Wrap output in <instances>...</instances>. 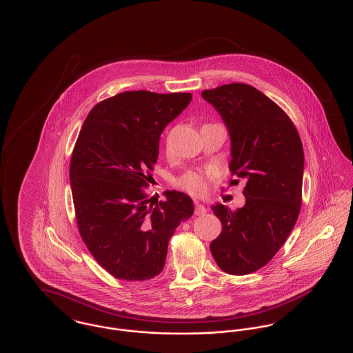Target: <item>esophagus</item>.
Returning a JSON list of instances; mask_svg holds the SVG:
<instances>
[{"mask_svg": "<svg viewBox=\"0 0 353 353\" xmlns=\"http://www.w3.org/2000/svg\"><path fill=\"white\" fill-rule=\"evenodd\" d=\"M206 212H208V209H206L202 203H200V202H196V214H197V216L205 214Z\"/></svg>", "mask_w": 353, "mask_h": 353, "instance_id": "34e87169", "label": "esophagus"}]
</instances>
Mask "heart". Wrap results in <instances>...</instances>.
<instances>
[{"instance_id": "heart-1", "label": "heart", "mask_w": 353, "mask_h": 353, "mask_svg": "<svg viewBox=\"0 0 353 353\" xmlns=\"http://www.w3.org/2000/svg\"><path fill=\"white\" fill-rule=\"evenodd\" d=\"M213 175L212 170L206 171H192L178 179V186L193 196H201L206 192L208 179Z\"/></svg>"}]
</instances>
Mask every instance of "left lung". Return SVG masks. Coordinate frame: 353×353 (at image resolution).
<instances>
[{
    "label": "left lung",
    "instance_id": "obj_1",
    "mask_svg": "<svg viewBox=\"0 0 353 353\" xmlns=\"http://www.w3.org/2000/svg\"><path fill=\"white\" fill-rule=\"evenodd\" d=\"M201 97L220 114L230 133L231 174L246 181L242 208L212 205L223 230L210 252L225 273L248 274L274 256L298 220L302 141L290 117L249 84H225L202 91Z\"/></svg>",
    "mask_w": 353,
    "mask_h": 353
}]
</instances>
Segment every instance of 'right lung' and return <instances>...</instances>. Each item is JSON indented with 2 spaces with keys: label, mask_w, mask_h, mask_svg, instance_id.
<instances>
[{
  "label": "right lung",
  "mask_w": 353,
  "mask_h": 353,
  "mask_svg": "<svg viewBox=\"0 0 353 353\" xmlns=\"http://www.w3.org/2000/svg\"><path fill=\"white\" fill-rule=\"evenodd\" d=\"M192 94L129 91L98 103L85 118L70 160V188L80 235L101 268L119 280L157 276L176 227L193 200L167 190L151 202L147 188L164 128Z\"/></svg>",
  "instance_id": "add662e5"
}]
</instances>
